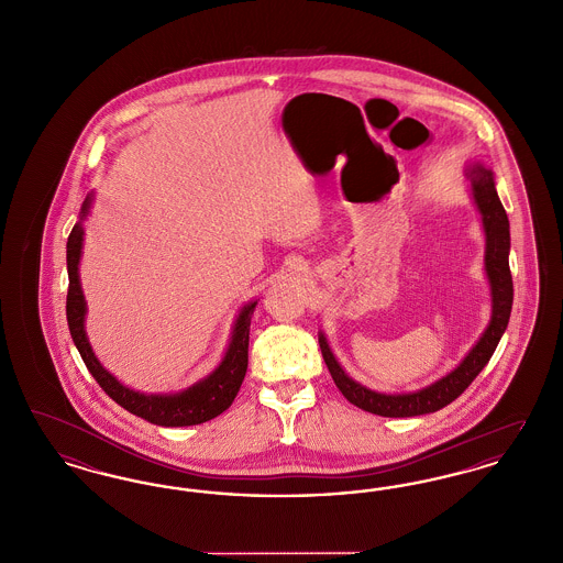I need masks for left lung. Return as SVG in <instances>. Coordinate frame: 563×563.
Listing matches in <instances>:
<instances>
[{"instance_id": "obj_1", "label": "left lung", "mask_w": 563, "mask_h": 563, "mask_svg": "<svg viewBox=\"0 0 563 563\" xmlns=\"http://www.w3.org/2000/svg\"><path fill=\"white\" fill-rule=\"evenodd\" d=\"M466 177L471 181V196L482 214L483 234H485V255L483 268L489 283L492 297V317L477 340V344L468 350V354L460 361V365L450 374L439 377L429 386L413 393H377L361 382L352 379L342 365L338 363L333 350L329 346L324 333L319 331L322 358L327 369L333 377L340 393L358 409H365L384 418H411L439 411L441 407L455 401L471 382L479 375L487 361L492 358L503 333L507 331L512 308V278H510L509 251L510 230L509 217L498 198L494 186V173L485 168L482 162H473L466 166Z\"/></svg>"}]
</instances>
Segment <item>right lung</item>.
<instances>
[{
  "mask_svg": "<svg viewBox=\"0 0 563 563\" xmlns=\"http://www.w3.org/2000/svg\"><path fill=\"white\" fill-rule=\"evenodd\" d=\"M95 194L90 191L80 209V221L74 225L67 239V272H69V291H67V322L74 344L80 352L81 361L86 363L88 372L99 382V386L108 393L109 397L126 411L156 424V427H194L202 424L223 413L241 390L242 379L249 365V329L251 317L257 306V299L246 301L234 321L230 344L221 363L211 374L186 390L166 393V395H147L124 386L115 375L109 374L101 365L97 354L86 335V299L81 291L80 260L84 246V219L90 213Z\"/></svg>",
  "mask_w": 563,
  "mask_h": 563,
  "instance_id": "right-lung-1",
  "label": "right lung"
}]
</instances>
